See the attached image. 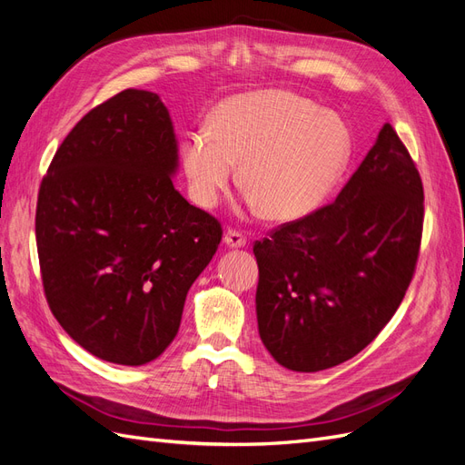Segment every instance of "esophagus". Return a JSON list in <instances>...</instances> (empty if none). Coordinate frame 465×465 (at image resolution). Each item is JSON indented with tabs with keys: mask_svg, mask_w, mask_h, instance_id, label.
<instances>
[{
	"mask_svg": "<svg viewBox=\"0 0 465 465\" xmlns=\"http://www.w3.org/2000/svg\"><path fill=\"white\" fill-rule=\"evenodd\" d=\"M223 242L227 244L229 248H242L246 244V236L241 231L229 229L227 232H224V236H223Z\"/></svg>",
	"mask_w": 465,
	"mask_h": 465,
	"instance_id": "esophagus-1",
	"label": "esophagus"
}]
</instances>
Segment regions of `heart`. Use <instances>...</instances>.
Returning <instances> with one entry per match:
<instances>
[{"label":"heart","instance_id":"obj_1","mask_svg":"<svg viewBox=\"0 0 465 465\" xmlns=\"http://www.w3.org/2000/svg\"><path fill=\"white\" fill-rule=\"evenodd\" d=\"M349 134L340 118L287 91H256L221 103L211 132L186 137L182 161L190 193L213 207L234 180L248 188V203L273 221L314 211L341 176Z\"/></svg>","mask_w":465,"mask_h":465}]
</instances>
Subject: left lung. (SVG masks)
<instances>
[{"mask_svg": "<svg viewBox=\"0 0 465 465\" xmlns=\"http://www.w3.org/2000/svg\"><path fill=\"white\" fill-rule=\"evenodd\" d=\"M423 202L411 154L384 124L333 203L256 241L258 330L279 364L326 371L382 331L415 273Z\"/></svg>", "mask_w": 465, "mask_h": 465, "instance_id": "1", "label": "left lung"}]
</instances>
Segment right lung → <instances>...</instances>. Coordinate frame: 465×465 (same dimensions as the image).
<instances>
[{
	"mask_svg": "<svg viewBox=\"0 0 465 465\" xmlns=\"http://www.w3.org/2000/svg\"><path fill=\"white\" fill-rule=\"evenodd\" d=\"M178 142L159 94L125 89L67 134L42 178L36 248L52 314L91 355L139 367L178 333L221 223L174 188Z\"/></svg>",
	"mask_w": 465,
	"mask_h": 465,
	"instance_id": "add662e5",
	"label": "right lung"
}]
</instances>
